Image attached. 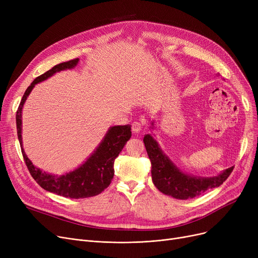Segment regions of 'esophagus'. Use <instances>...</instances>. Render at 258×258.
Masks as SVG:
<instances>
[{"label":"esophagus","mask_w":258,"mask_h":258,"mask_svg":"<svg viewBox=\"0 0 258 258\" xmlns=\"http://www.w3.org/2000/svg\"><path fill=\"white\" fill-rule=\"evenodd\" d=\"M141 130H142L141 122H139V121L133 122V124H132V131H133V133L137 134V133H139Z\"/></svg>","instance_id":"1"}]
</instances>
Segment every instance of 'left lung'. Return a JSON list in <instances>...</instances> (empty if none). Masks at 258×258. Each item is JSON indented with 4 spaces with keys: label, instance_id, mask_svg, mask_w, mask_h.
<instances>
[{
    "label": "left lung",
    "instance_id": "8db88e82",
    "mask_svg": "<svg viewBox=\"0 0 258 258\" xmlns=\"http://www.w3.org/2000/svg\"><path fill=\"white\" fill-rule=\"evenodd\" d=\"M154 125V122H152ZM148 158L152 163V179L159 190L174 199L187 200L204 194L210 188L222 185L233 170V166L225 169L216 177L202 178L187 174L175 166L171 160L161 150L151 134L144 136Z\"/></svg>",
    "mask_w": 258,
    "mask_h": 258
}]
</instances>
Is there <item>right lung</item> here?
<instances>
[{
	"label": "right lung",
	"instance_id": "obj_1",
	"mask_svg": "<svg viewBox=\"0 0 258 258\" xmlns=\"http://www.w3.org/2000/svg\"><path fill=\"white\" fill-rule=\"evenodd\" d=\"M79 61L75 58L69 61L54 66L51 70L36 77L32 84L25 91L19 108L17 111L18 138L21 144L24 161L32 178L45 190L71 199H84L97 196L111 184L114 177V161L122 151L125 143L132 137L131 125H115L108 128L101 143L96 151L87 159L84 164L73 171L61 175L51 174L37 168L27 157L23 148L22 141V110L23 105L29 96L34 86L46 80L56 72L72 69Z\"/></svg>",
	"mask_w": 258,
	"mask_h": 258
}]
</instances>
